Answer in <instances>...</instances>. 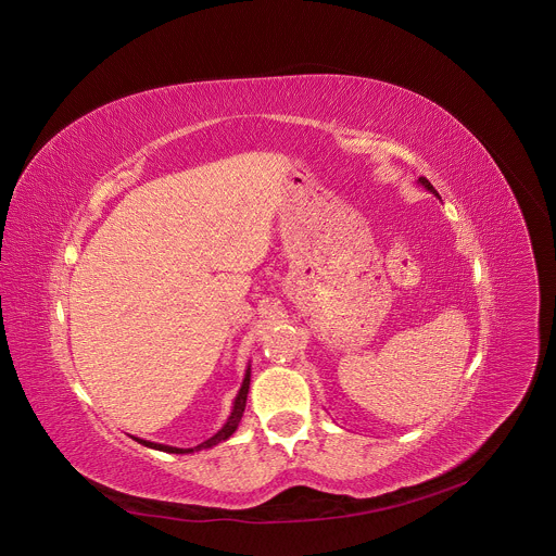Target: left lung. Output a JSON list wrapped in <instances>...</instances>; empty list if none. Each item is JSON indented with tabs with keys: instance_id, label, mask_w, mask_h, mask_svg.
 I'll return each mask as SVG.
<instances>
[{
	"instance_id": "obj_1",
	"label": "left lung",
	"mask_w": 556,
	"mask_h": 556,
	"mask_svg": "<svg viewBox=\"0 0 556 556\" xmlns=\"http://www.w3.org/2000/svg\"><path fill=\"white\" fill-rule=\"evenodd\" d=\"M419 182H421V185H424V188H426V190H428V192H432V194H434V197H439V194H437V190H434V188H432V182H430V180H428V178H426V176H421V178H419Z\"/></svg>"
}]
</instances>
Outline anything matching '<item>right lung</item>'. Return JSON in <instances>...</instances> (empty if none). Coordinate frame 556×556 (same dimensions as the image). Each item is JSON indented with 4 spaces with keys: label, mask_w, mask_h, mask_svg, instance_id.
Here are the masks:
<instances>
[{
    "label": "right lung",
    "mask_w": 556,
    "mask_h": 556,
    "mask_svg": "<svg viewBox=\"0 0 556 556\" xmlns=\"http://www.w3.org/2000/svg\"><path fill=\"white\" fill-rule=\"evenodd\" d=\"M249 387H251V366L247 368L244 380H242V387H240V391H238V395H236L233 410H231V415H229L227 424H225V426H223V428H220L212 439L203 441V443H201V445H197V447L182 450V447H172V445H163V443H152V441H146V439H139V437H132V439H135L137 443H141V445L150 447V450H159V452H165V454H194V452H201V450H210V447H214V445H218V443L227 441V439L238 430V426H240V421H242V415H244V408H247Z\"/></svg>",
    "instance_id": "add662e5"
}]
</instances>
